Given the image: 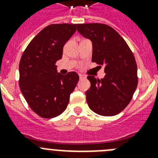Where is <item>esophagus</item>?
<instances>
[{
	"label": "esophagus",
	"instance_id": "34e87169",
	"mask_svg": "<svg viewBox=\"0 0 158 158\" xmlns=\"http://www.w3.org/2000/svg\"><path fill=\"white\" fill-rule=\"evenodd\" d=\"M86 77L85 76V75H83V74H79V78H80L81 80H82V79H85V78Z\"/></svg>",
	"mask_w": 158,
	"mask_h": 158
}]
</instances>
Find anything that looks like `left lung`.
<instances>
[{"mask_svg":"<svg viewBox=\"0 0 158 158\" xmlns=\"http://www.w3.org/2000/svg\"><path fill=\"white\" fill-rule=\"evenodd\" d=\"M78 32L93 43L92 62L104 65L103 79L88 76L91 83L86 100L92 111L112 116L129 104L138 85L137 64L127 43L112 27L104 23L77 24Z\"/></svg>","mask_w":158,"mask_h":158,"instance_id":"8db88e82","label":"left lung"}]
</instances>
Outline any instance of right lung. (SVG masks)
<instances>
[{
  "instance_id": "1",
  "label": "right lung",
  "mask_w": 158,
  "mask_h": 158,
  "mask_svg": "<svg viewBox=\"0 0 158 158\" xmlns=\"http://www.w3.org/2000/svg\"><path fill=\"white\" fill-rule=\"evenodd\" d=\"M76 26L48 25L30 42L20 58V91L32 111L42 118H54L66 109L79 80L76 72L66 75L58 73L55 65L62 58L64 45L74 34Z\"/></svg>"
}]
</instances>
